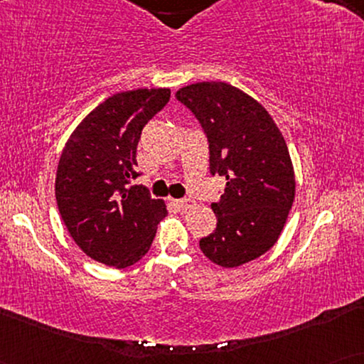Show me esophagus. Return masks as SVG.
I'll use <instances>...</instances> for the list:
<instances>
[{
	"label": "esophagus",
	"mask_w": 364,
	"mask_h": 364,
	"mask_svg": "<svg viewBox=\"0 0 364 364\" xmlns=\"http://www.w3.org/2000/svg\"><path fill=\"white\" fill-rule=\"evenodd\" d=\"M177 207L181 208V210H187V208H191L196 205V202L192 200V198H181V200H177Z\"/></svg>",
	"instance_id": "1"
}]
</instances>
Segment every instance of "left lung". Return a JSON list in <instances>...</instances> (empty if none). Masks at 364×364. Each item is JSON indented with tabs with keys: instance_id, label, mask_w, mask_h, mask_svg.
I'll return each instance as SVG.
<instances>
[{
	"instance_id": "left-lung-1",
	"label": "left lung",
	"mask_w": 364,
	"mask_h": 364,
	"mask_svg": "<svg viewBox=\"0 0 364 364\" xmlns=\"http://www.w3.org/2000/svg\"><path fill=\"white\" fill-rule=\"evenodd\" d=\"M176 97L200 122L210 173L227 181L212 202L217 228L200 250L225 268L255 260L275 245L295 198L285 139L262 104L227 82L191 84Z\"/></svg>"
}]
</instances>
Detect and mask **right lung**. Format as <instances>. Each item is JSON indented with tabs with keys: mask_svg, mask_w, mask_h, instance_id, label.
Returning a JSON list of instances; mask_svg holds the SVG:
<instances>
[{
	"mask_svg": "<svg viewBox=\"0 0 364 364\" xmlns=\"http://www.w3.org/2000/svg\"><path fill=\"white\" fill-rule=\"evenodd\" d=\"M171 89H136L106 99L76 127L59 159L56 202L73 240L92 260L126 268L141 260L167 208L132 186L142 129Z\"/></svg>",
	"mask_w": 364,
	"mask_h": 364,
	"instance_id": "1",
	"label": "right lung"
}]
</instances>
